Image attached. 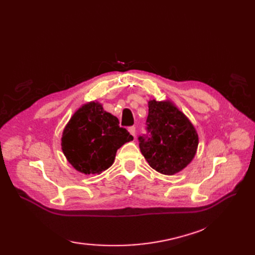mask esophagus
<instances>
[{
    "label": "esophagus",
    "mask_w": 255,
    "mask_h": 255,
    "mask_svg": "<svg viewBox=\"0 0 255 255\" xmlns=\"http://www.w3.org/2000/svg\"><path fill=\"white\" fill-rule=\"evenodd\" d=\"M128 132H129L130 135L135 136V134H136V128L135 127H129L128 128Z\"/></svg>",
    "instance_id": "34e87169"
}]
</instances>
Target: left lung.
Segmentation results:
<instances>
[{
	"mask_svg": "<svg viewBox=\"0 0 255 255\" xmlns=\"http://www.w3.org/2000/svg\"><path fill=\"white\" fill-rule=\"evenodd\" d=\"M146 136L139 148L149 165L159 173L173 175L195 157L199 138L189 119L170 101H149Z\"/></svg>",
	"mask_w": 255,
	"mask_h": 255,
	"instance_id": "8db88e82",
	"label": "left lung"
}]
</instances>
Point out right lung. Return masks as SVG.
<instances>
[{"mask_svg":"<svg viewBox=\"0 0 255 255\" xmlns=\"http://www.w3.org/2000/svg\"><path fill=\"white\" fill-rule=\"evenodd\" d=\"M133 140L119 120L99 102L84 104L69 120L61 137V150L75 170L96 174L109 169L116 152Z\"/></svg>","mask_w":255,"mask_h":255,"instance_id":"obj_1","label":"right lung"}]
</instances>
